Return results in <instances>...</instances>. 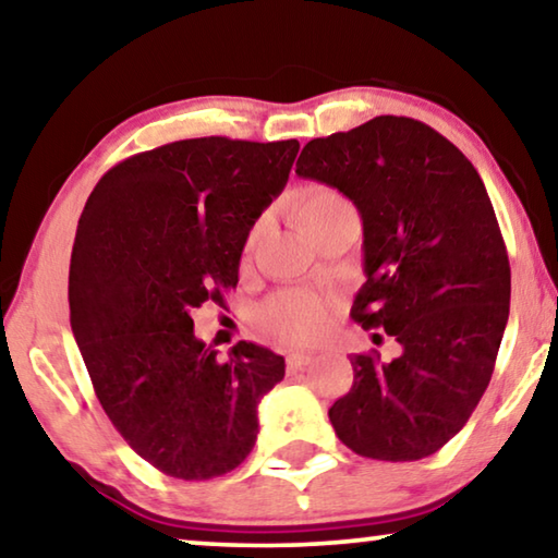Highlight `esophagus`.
Wrapping results in <instances>:
<instances>
[{"instance_id": "obj_1", "label": "esophagus", "mask_w": 558, "mask_h": 558, "mask_svg": "<svg viewBox=\"0 0 558 558\" xmlns=\"http://www.w3.org/2000/svg\"><path fill=\"white\" fill-rule=\"evenodd\" d=\"M311 361H313L311 353H288V359H286L288 371H303Z\"/></svg>"}]
</instances>
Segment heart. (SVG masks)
<instances>
[{"instance_id": "b5f03b06", "label": "heart", "mask_w": 558, "mask_h": 558, "mask_svg": "<svg viewBox=\"0 0 558 558\" xmlns=\"http://www.w3.org/2000/svg\"><path fill=\"white\" fill-rule=\"evenodd\" d=\"M290 218L307 238L318 240L323 232L340 220L355 218V207L340 190L323 185V182H307L290 195L288 203ZM359 220V218H355ZM263 220L247 230L243 255L251 257L263 238ZM330 305L323 298L305 293V290H286L265 301L257 315L263 332L282 345H305L318 340L328 330Z\"/></svg>"}]
</instances>
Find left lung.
<instances>
[{
	"label": "left lung",
	"instance_id": "1",
	"mask_svg": "<svg viewBox=\"0 0 558 558\" xmlns=\"http://www.w3.org/2000/svg\"><path fill=\"white\" fill-rule=\"evenodd\" d=\"M295 172L359 207L368 280L351 315L398 343L390 361L351 355L332 428L365 459H426L471 418L509 320V255L484 180L434 128L396 114L311 140Z\"/></svg>",
	"mask_w": 558,
	"mask_h": 558
}]
</instances>
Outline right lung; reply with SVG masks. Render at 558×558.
<instances>
[{
	"instance_id": "add662e5",
	"label": "right lung",
	"mask_w": 558,
	"mask_h": 558,
	"mask_svg": "<svg viewBox=\"0 0 558 558\" xmlns=\"http://www.w3.org/2000/svg\"><path fill=\"white\" fill-rule=\"evenodd\" d=\"M301 145L180 140L102 174L70 260V323L107 418L140 459L182 481L238 469L282 355L240 340L230 359L193 313L238 286L247 230L286 187Z\"/></svg>"
}]
</instances>
